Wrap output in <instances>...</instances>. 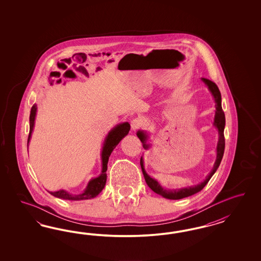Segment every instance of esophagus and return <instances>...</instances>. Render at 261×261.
<instances>
[{"label": "esophagus", "mask_w": 261, "mask_h": 261, "mask_svg": "<svg viewBox=\"0 0 261 261\" xmlns=\"http://www.w3.org/2000/svg\"><path fill=\"white\" fill-rule=\"evenodd\" d=\"M142 126V120L140 119H134L131 121V128L133 131L138 130L140 127Z\"/></svg>", "instance_id": "esophagus-1"}]
</instances>
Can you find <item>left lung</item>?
<instances>
[{"label":"left lung","instance_id":"obj_1","mask_svg":"<svg viewBox=\"0 0 261 261\" xmlns=\"http://www.w3.org/2000/svg\"><path fill=\"white\" fill-rule=\"evenodd\" d=\"M201 80L205 83V85L208 88L210 92L212 93V95L214 96V102H215V116H214V126L218 130V135H219V139L217 142V147H216V160L214 163L213 169L210 171L208 175L205 177V180L203 182L195 185V186H191L188 188H182V189H176V190H168L166 188H163L161 186V184L154 178L150 177L148 174L146 173L144 166H143V159L141 158V166H142V173L144 180L147 184V186L150 188L151 190L154 192H156L159 195L163 196L166 199H170V200H179L182 198L189 197L195 193H197L199 191L204 189L205 185L211 180V178L213 177L217 168L220 166L223 155H224V149H225V138H224V129H225V124H226V119H225V114L222 110V99L221 93L219 91L218 87L215 85V83L212 82L211 80L205 79H201ZM137 136L139 137V139L142 142V146L144 149H148L150 147L149 143H146V141L148 140L149 136L144 132L139 130Z\"/></svg>","mask_w":261,"mask_h":261}]
</instances>
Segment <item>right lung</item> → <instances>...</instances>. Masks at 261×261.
Instances as JSON below:
<instances>
[{"mask_svg": "<svg viewBox=\"0 0 261 261\" xmlns=\"http://www.w3.org/2000/svg\"><path fill=\"white\" fill-rule=\"evenodd\" d=\"M36 111H37V106L34 104L32 107L31 110V115H30V136L28 140V145L32 137V130L34 127V120H35V116H36ZM130 130V124L128 122H123L118 124L117 126L114 127L112 130L109 131L108 135L106 136L104 142H103L102 150H101V160H102V170L99 176L96 178H94L90 180L88 182L86 189L82 193L79 194H71L67 192L66 190H60L58 191H48L51 195L56 197L61 198L64 200H71V201H79V200H88L95 198L96 195H98L101 190L104 189L106 180H107V164L109 161L111 153L116 148V146L119 144V142L127 136Z\"/></svg>", "mask_w": 261, "mask_h": 261, "instance_id": "right-lung-1", "label": "right lung"}]
</instances>
